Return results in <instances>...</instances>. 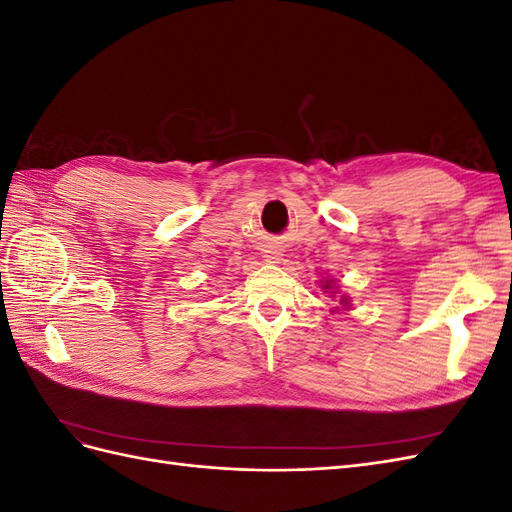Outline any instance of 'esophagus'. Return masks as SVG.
I'll list each match as a JSON object with an SVG mask.
<instances>
[{
  "label": "esophagus",
  "instance_id": "34e87169",
  "mask_svg": "<svg viewBox=\"0 0 512 512\" xmlns=\"http://www.w3.org/2000/svg\"><path fill=\"white\" fill-rule=\"evenodd\" d=\"M265 258H267V260H271V262H273V260H275V258H277V256H275V254H273V252H267V254H265Z\"/></svg>",
  "mask_w": 512,
  "mask_h": 512
}]
</instances>
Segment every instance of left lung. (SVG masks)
Masks as SVG:
<instances>
[{"label": "left lung", "instance_id": "left-lung-1", "mask_svg": "<svg viewBox=\"0 0 512 512\" xmlns=\"http://www.w3.org/2000/svg\"><path fill=\"white\" fill-rule=\"evenodd\" d=\"M320 288H322L324 292H329V297L337 301V307H333L331 312H339V309H352V307H350V297H348V294L339 292V286H337L335 280H322V282H320Z\"/></svg>", "mask_w": 512, "mask_h": 512}]
</instances>
